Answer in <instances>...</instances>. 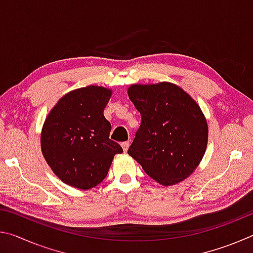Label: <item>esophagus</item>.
I'll use <instances>...</instances> for the list:
<instances>
[{
  "mask_svg": "<svg viewBox=\"0 0 253 253\" xmlns=\"http://www.w3.org/2000/svg\"><path fill=\"white\" fill-rule=\"evenodd\" d=\"M122 147H123V151L126 153L128 147H129V142H123L122 143Z\"/></svg>",
  "mask_w": 253,
  "mask_h": 253,
  "instance_id": "34e87169",
  "label": "esophagus"
}]
</instances>
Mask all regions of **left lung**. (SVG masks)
<instances>
[{
  "mask_svg": "<svg viewBox=\"0 0 253 253\" xmlns=\"http://www.w3.org/2000/svg\"><path fill=\"white\" fill-rule=\"evenodd\" d=\"M127 92L142 116L128 155L163 186L184 181L200 165L208 146L209 127L199 104L168 81L135 84Z\"/></svg>",
  "mask_w": 253,
  "mask_h": 253,
  "instance_id": "1",
  "label": "left lung"
}]
</instances>
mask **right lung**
<instances>
[{"label": "right lung", "mask_w": 253, "mask_h": 253, "mask_svg": "<svg viewBox=\"0 0 253 253\" xmlns=\"http://www.w3.org/2000/svg\"><path fill=\"white\" fill-rule=\"evenodd\" d=\"M113 90L87 85L61 97L41 130V151L50 169L63 183L90 190L104 181L121 145L109 139L110 123L104 109Z\"/></svg>", "instance_id": "1"}]
</instances>
